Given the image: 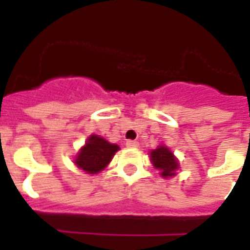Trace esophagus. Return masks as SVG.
I'll return each mask as SVG.
<instances>
[{
  "instance_id": "obj_1",
  "label": "esophagus",
  "mask_w": 250,
  "mask_h": 250,
  "mask_svg": "<svg viewBox=\"0 0 250 250\" xmlns=\"http://www.w3.org/2000/svg\"><path fill=\"white\" fill-rule=\"evenodd\" d=\"M125 145H127L128 148H137V146H139V143L135 140H127Z\"/></svg>"
}]
</instances>
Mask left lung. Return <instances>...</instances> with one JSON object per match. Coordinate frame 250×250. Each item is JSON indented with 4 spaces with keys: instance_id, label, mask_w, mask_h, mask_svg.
<instances>
[{
    "instance_id": "1",
    "label": "left lung",
    "mask_w": 250,
    "mask_h": 250,
    "mask_svg": "<svg viewBox=\"0 0 250 250\" xmlns=\"http://www.w3.org/2000/svg\"><path fill=\"white\" fill-rule=\"evenodd\" d=\"M150 157L153 166L161 170V175L164 178H168L175 174V170L178 168V161L166 146H158L156 150H152Z\"/></svg>"
}]
</instances>
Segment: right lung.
<instances>
[{
    "label": "right lung",
    "mask_w": 250,
    "mask_h": 250,
    "mask_svg": "<svg viewBox=\"0 0 250 250\" xmlns=\"http://www.w3.org/2000/svg\"><path fill=\"white\" fill-rule=\"evenodd\" d=\"M118 149V145L110 144L97 135H92L76 157L75 164L88 174H97L107 166Z\"/></svg>",
    "instance_id": "obj_1"
}]
</instances>
